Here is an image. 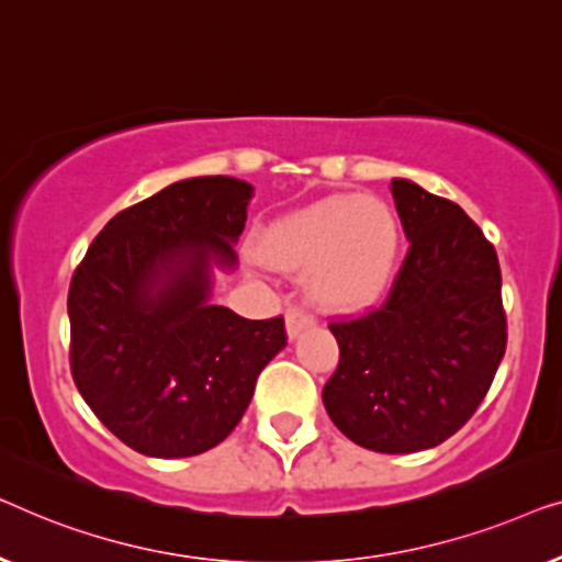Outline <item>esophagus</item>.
Returning a JSON list of instances; mask_svg holds the SVG:
<instances>
[{
    "mask_svg": "<svg viewBox=\"0 0 562 562\" xmlns=\"http://www.w3.org/2000/svg\"><path fill=\"white\" fill-rule=\"evenodd\" d=\"M284 323H288V336L297 338L300 334H303V330L315 326V318L311 313L300 311V307H290L288 315H284Z\"/></svg>",
    "mask_w": 562,
    "mask_h": 562,
    "instance_id": "1",
    "label": "esophagus"
}]
</instances>
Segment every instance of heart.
<instances>
[{
  "mask_svg": "<svg viewBox=\"0 0 562 562\" xmlns=\"http://www.w3.org/2000/svg\"><path fill=\"white\" fill-rule=\"evenodd\" d=\"M400 221L371 195L338 193L274 218L259 255L274 270H305V290L326 311H357L384 295L397 272Z\"/></svg>",
  "mask_w": 562,
  "mask_h": 562,
  "instance_id": "1",
  "label": "heart"
}]
</instances>
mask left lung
<instances>
[{"mask_svg":"<svg viewBox=\"0 0 562 562\" xmlns=\"http://www.w3.org/2000/svg\"><path fill=\"white\" fill-rule=\"evenodd\" d=\"M409 241L386 300L328 323L338 367L323 405L346 438L376 453L436 448L469 423L507 349L502 270L461 205L392 180Z\"/></svg>","mask_w":562,"mask_h":562,"instance_id":"8db88e82","label":"left lung"}]
</instances>
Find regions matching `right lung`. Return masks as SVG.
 <instances>
[{
    "label": "right lung",
    "mask_w": 562,
    "mask_h": 562,
    "mask_svg": "<svg viewBox=\"0 0 562 562\" xmlns=\"http://www.w3.org/2000/svg\"><path fill=\"white\" fill-rule=\"evenodd\" d=\"M255 188L188 178L116 213L68 290L70 374L93 415L153 458L218 446L247 413L259 371L288 344L282 315L247 321L213 305V274Z\"/></svg>",
    "instance_id": "obj_1"
}]
</instances>
